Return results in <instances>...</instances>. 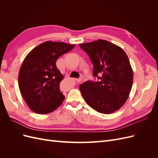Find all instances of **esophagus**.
<instances>
[{
  "instance_id": "esophagus-1",
  "label": "esophagus",
  "mask_w": 158,
  "mask_h": 158,
  "mask_svg": "<svg viewBox=\"0 0 158 158\" xmlns=\"http://www.w3.org/2000/svg\"><path fill=\"white\" fill-rule=\"evenodd\" d=\"M76 82H78V83L82 82V79H81V78H76Z\"/></svg>"
}]
</instances>
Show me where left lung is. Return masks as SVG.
Segmentation results:
<instances>
[{
    "instance_id": "left-lung-1",
    "label": "left lung",
    "mask_w": 158,
    "mask_h": 158,
    "mask_svg": "<svg viewBox=\"0 0 158 158\" xmlns=\"http://www.w3.org/2000/svg\"><path fill=\"white\" fill-rule=\"evenodd\" d=\"M93 63V76L80 85L82 96L95 111L109 114L120 109L132 88L133 72L125 52L120 47L102 40L79 45Z\"/></svg>"
}]
</instances>
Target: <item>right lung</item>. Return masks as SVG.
Returning <instances> with one entry per match:
<instances>
[{
  "label": "right lung",
  "mask_w": 158,
  "mask_h": 158,
  "mask_svg": "<svg viewBox=\"0 0 158 158\" xmlns=\"http://www.w3.org/2000/svg\"><path fill=\"white\" fill-rule=\"evenodd\" d=\"M74 46L49 41L36 47L26 56L19 72L18 85L25 102L33 112L51 113L64 101L59 87L63 76L57 69L56 61Z\"/></svg>",
  "instance_id": "add662e5"
}]
</instances>
